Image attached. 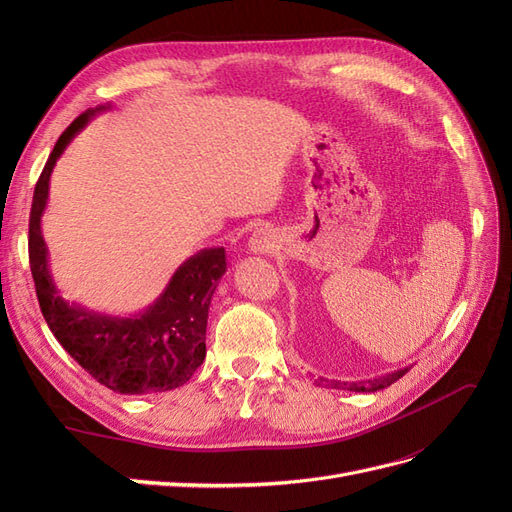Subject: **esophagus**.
Masks as SVG:
<instances>
[{
  "label": "esophagus",
  "mask_w": 512,
  "mask_h": 512,
  "mask_svg": "<svg viewBox=\"0 0 512 512\" xmlns=\"http://www.w3.org/2000/svg\"><path fill=\"white\" fill-rule=\"evenodd\" d=\"M275 243H277V239L273 235V230L258 228L250 237V250L254 254H269L275 250Z\"/></svg>",
  "instance_id": "obj_1"
}]
</instances>
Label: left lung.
Wrapping results in <instances>:
<instances>
[{
	"mask_svg": "<svg viewBox=\"0 0 512 512\" xmlns=\"http://www.w3.org/2000/svg\"><path fill=\"white\" fill-rule=\"evenodd\" d=\"M410 367L397 369V371H389V374L371 378V380H359V382H342V380H329V378H314L316 386H327V389H339V391H352V393H376L380 389H386L393 382H397L401 376L408 374Z\"/></svg>",
	"mask_w": 512,
	"mask_h": 512,
	"instance_id": "obj_1",
	"label": "left lung"
}]
</instances>
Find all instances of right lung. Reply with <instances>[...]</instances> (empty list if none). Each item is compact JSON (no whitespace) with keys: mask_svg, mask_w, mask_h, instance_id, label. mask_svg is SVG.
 I'll return each mask as SVG.
<instances>
[{"mask_svg":"<svg viewBox=\"0 0 512 512\" xmlns=\"http://www.w3.org/2000/svg\"><path fill=\"white\" fill-rule=\"evenodd\" d=\"M108 108L96 106L76 117L46 160L29 215V267L42 316L76 363L115 393H164L188 382L205 361L209 305L226 273L224 247H205L181 262L160 297L143 312L113 316L61 297L42 237V215L57 160L72 138Z\"/></svg>","mask_w":512,"mask_h":512,"instance_id":"1","label":"right lung"}]
</instances>
